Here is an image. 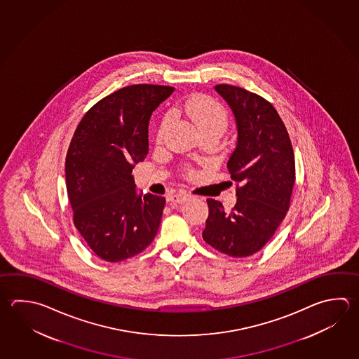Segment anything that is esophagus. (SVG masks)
<instances>
[{
    "instance_id": "34e87169",
    "label": "esophagus",
    "mask_w": 359,
    "mask_h": 359,
    "mask_svg": "<svg viewBox=\"0 0 359 359\" xmlns=\"http://www.w3.org/2000/svg\"><path fill=\"white\" fill-rule=\"evenodd\" d=\"M188 199H189V194H187V193H175L169 196V202L171 203H184Z\"/></svg>"
}]
</instances>
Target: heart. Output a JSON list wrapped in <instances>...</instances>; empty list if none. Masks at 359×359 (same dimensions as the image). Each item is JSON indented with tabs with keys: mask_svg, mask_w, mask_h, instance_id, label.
Returning a JSON list of instances; mask_svg holds the SVG:
<instances>
[{
	"mask_svg": "<svg viewBox=\"0 0 359 359\" xmlns=\"http://www.w3.org/2000/svg\"><path fill=\"white\" fill-rule=\"evenodd\" d=\"M184 114L196 124L198 129L202 130H217L221 135L224 133L229 122L227 110L221 102L207 95H196L185 100L182 105ZM170 116L166 115L157 130V141H163L166 129L169 127Z\"/></svg>",
	"mask_w": 359,
	"mask_h": 359,
	"instance_id": "b5f03b06",
	"label": "heart"
}]
</instances>
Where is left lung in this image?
<instances>
[{
  "label": "left lung",
  "mask_w": 359,
  "mask_h": 359,
  "mask_svg": "<svg viewBox=\"0 0 359 359\" xmlns=\"http://www.w3.org/2000/svg\"><path fill=\"white\" fill-rule=\"evenodd\" d=\"M232 109L236 149L227 168L236 182L235 207L207 199L203 240L232 257H250L277 231L290 210L296 179L294 154L283 121L264 97L227 83L215 86Z\"/></svg>",
  "instance_id": "1"
}]
</instances>
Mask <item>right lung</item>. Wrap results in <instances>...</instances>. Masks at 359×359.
<instances>
[{
  "label": "right lung",
  "mask_w": 359,
  "mask_h": 359,
  "mask_svg": "<svg viewBox=\"0 0 359 359\" xmlns=\"http://www.w3.org/2000/svg\"><path fill=\"white\" fill-rule=\"evenodd\" d=\"M175 88L140 83L114 91L88 109L66 156L74 224L97 257L118 263L155 238L165 198L137 194L132 169L149 154L152 111Z\"/></svg>",
  "instance_id": "right-lung-1"
}]
</instances>
